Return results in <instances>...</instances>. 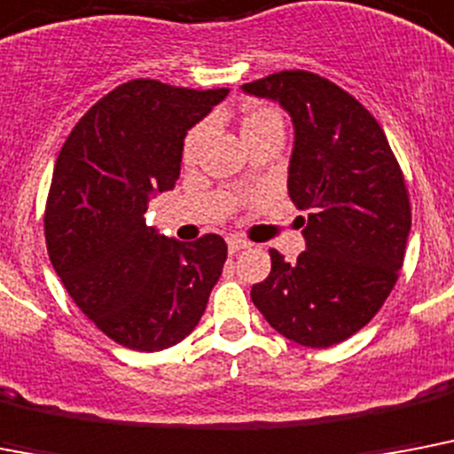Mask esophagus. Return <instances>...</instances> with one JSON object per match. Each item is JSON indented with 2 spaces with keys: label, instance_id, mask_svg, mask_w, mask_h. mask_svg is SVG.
I'll return each mask as SVG.
<instances>
[{
  "label": "esophagus",
  "instance_id": "obj_1",
  "mask_svg": "<svg viewBox=\"0 0 454 454\" xmlns=\"http://www.w3.org/2000/svg\"><path fill=\"white\" fill-rule=\"evenodd\" d=\"M247 247H252V242L245 238H231L228 239V249H231V254L235 252H242V249H247Z\"/></svg>",
  "mask_w": 454,
  "mask_h": 454
}]
</instances>
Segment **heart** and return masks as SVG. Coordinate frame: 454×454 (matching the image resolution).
<instances>
[{
    "mask_svg": "<svg viewBox=\"0 0 454 454\" xmlns=\"http://www.w3.org/2000/svg\"><path fill=\"white\" fill-rule=\"evenodd\" d=\"M272 123H282L279 119V114L270 106H254L249 112L242 116L239 121V132H242V139H247L249 135H254L256 130L261 128H268ZM205 135H207V125H195L193 130H189L186 139H184V163L186 165H193L200 156V149H202V142H205Z\"/></svg>",
    "mask_w": 454,
    "mask_h": 454,
    "instance_id": "1",
    "label": "heart"
}]
</instances>
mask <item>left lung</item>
Masks as SVG:
<instances>
[{
	"instance_id": "8db88e82",
	"label": "left lung",
	"mask_w": 454,
	"mask_h": 454,
	"mask_svg": "<svg viewBox=\"0 0 454 454\" xmlns=\"http://www.w3.org/2000/svg\"><path fill=\"white\" fill-rule=\"evenodd\" d=\"M275 99L296 130L289 198L305 249L286 263L270 249V275L252 301L272 329L305 348H331L364 329L392 294L406 256L411 200L380 123L333 81L286 69L242 86Z\"/></svg>"
}]
</instances>
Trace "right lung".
I'll use <instances>...</instances> for the list:
<instances>
[{
  "mask_svg": "<svg viewBox=\"0 0 454 454\" xmlns=\"http://www.w3.org/2000/svg\"><path fill=\"white\" fill-rule=\"evenodd\" d=\"M226 95L128 81L81 116L55 160L43 215L51 263L81 312L128 349L184 340L221 278V235L163 238L144 212L179 179L186 130Z\"/></svg>",
  "mask_w": 454,
  "mask_h": 454,
  "instance_id": "obj_1",
  "label": "right lung"
}]
</instances>
